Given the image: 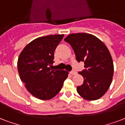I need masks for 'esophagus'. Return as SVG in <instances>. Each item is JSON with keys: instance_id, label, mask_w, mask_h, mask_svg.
<instances>
[{"instance_id": "1", "label": "esophagus", "mask_w": 125, "mask_h": 125, "mask_svg": "<svg viewBox=\"0 0 125 125\" xmlns=\"http://www.w3.org/2000/svg\"><path fill=\"white\" fill-rule=\"evenodd\" d=\"M70 74H72V75H76V72L74 71V70H72V71H71L70 72Z\"/></svg>"}]
</instances>
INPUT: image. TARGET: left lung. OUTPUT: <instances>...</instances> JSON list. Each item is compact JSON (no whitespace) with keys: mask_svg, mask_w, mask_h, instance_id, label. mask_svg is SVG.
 <instances>
[{"mask_svg":"<svg viewBox=\"0 0 125 125\" xmlns=\"http://www.w3.org/2000/svg\"><path fill=\"white\" fill-rule=\"evenodd\" d=\"M64 41L70 44L78 62H84L85 69L79 73L83 83L77 91L84 99L95 100L102 97L110 87L114 76L112 56L105 44L94 35L71 34Z\"/></svg>","mask_w":125,"mask_h":125,"instance_id":"left-lung-1","label":"left lung"}]
</instances>
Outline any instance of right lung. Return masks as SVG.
<instances>
[{
  "label": "right lung",
  "mask_w": 125,
  "mask_h": 125,
  "mask_svg": "<svg viewBox=\"0 0 125 125\" xmlns=\"http://www.w3.org/2000/svg\"><path fill=\"white\" fill-rule=\"evenodd\" d=\"M64 34L39 37L26 45L19 55L17 69L21 80L34 96L49 100L61 90L68 78L66 70L52 69L54 52Z\"/></svg>",
  "instance_id": "obj_1"
}]
</instances>
